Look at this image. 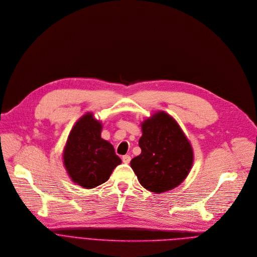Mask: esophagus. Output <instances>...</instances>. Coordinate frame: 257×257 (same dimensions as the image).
<instances>
[{
  "instance_id": "obj_1",
  "label": "esophagus",
  "mask_w": 257,
  "mask_h": 257,
  "mask_svg": "<svg viewBox=\"0 0 257 257\" xmlns=\"http://www.w3.org/2000/svg\"><path fill=\"white\" fill-rule=\"evenodd\" d=\"M122 161H123V163L128 164V163L131 162V156H130V155H124V156H122Z\"/></svg>"
}]
</instances>
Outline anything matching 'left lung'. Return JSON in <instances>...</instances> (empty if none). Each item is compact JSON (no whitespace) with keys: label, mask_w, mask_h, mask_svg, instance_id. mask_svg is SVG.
I'll list each match as a JSON object with an SVG mask.
<instances>
[{"label":"left lung","mask_w":257,"mask_h":257,"mask_svg":"<svg viewBox=\"0 0 257 257\" xmlns=\"http://www.w3.org/2000/svg\"><path fill=\"white\" fill-rule=\"evenodd\" d=\"M142 153L131 161L141 185L156 193L177 187L193 164V150L177 121L157 111L142 123Z\"/></svg>","instance_id":"8db88e82"}]
</instances>
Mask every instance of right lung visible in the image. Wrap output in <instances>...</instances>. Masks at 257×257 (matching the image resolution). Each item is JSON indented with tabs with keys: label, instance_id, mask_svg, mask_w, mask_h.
<instances>
[{
	"label": "right lung",
	"instance_id": "add662e5",
	"mask_svg": "<svg viewBox=\"0 0 257 257\" xmlns=\"http://www.w3.org/2000/svg\"><path fill=\"white\" fill-rule=\"evenodd\" d=\"M102 123L87 112L74 124L63 153L64 166L74 183L90 189L104 183L121 163L113 146L101 138Z\"/></svg>",
	"mask_w": 257,
	"mask_h": 257
}]
</instances>
